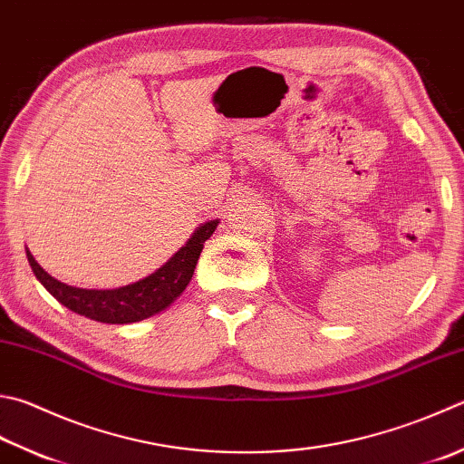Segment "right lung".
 I'll list each match as a JSON object with an SVG mask.
<instances>
[{
	"mask_svg": "<svg viewBox=\"0 0 464 464\" xmlns=\"http://www.w3.org/2000/svg\"><path fill=\"white\" fill-rule=\"evenodd\" d=\"M216 226L218 220H209L204 226H199L186 246L179 248L160 270H155L143 281L121 288H111V291H92V288H76L60 283L34 260L30 250H25V255H28L34 275L58 303L92 321L123 325V323H135L151 317V314L163 311L168 304L176 301V296L183 293V288L189 285L191 276H194L199 252L204 248V242L214 234Z\"/></svg>",
	"mask_w": 464,
	"mask_h": 464,
	"instance_id": "1",
	"label": "right lung"
}]
</instances>
